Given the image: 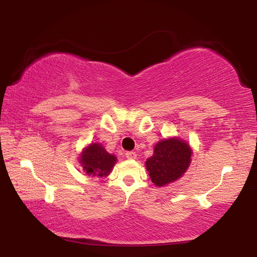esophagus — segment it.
Returning a JSON list of instances; mask_svg holds the SVG:
<instances>
[{
	"label": "esophagus",
	"instance_id": "esophagus-1",
	"mask_svg": "<svg viewBox=\"0 0 257 257\" xmlns=\"http://www.w3.org/2000/svg\"><path fill=\"white\" fill-rule=\"evenodd\" d=\"M125 158L128 160H135L137 158V154L135 153V152H127V153H125Z\"/></svg>",
	"mask_w": 257,
	"mask_h": 257
}]
</instances>
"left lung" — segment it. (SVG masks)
Returning a JSON list of instances; mask_svg holds the SVG:
<instances>
[{"instance_id": "8db88e82", "label": "left lung", "mask_w": 257, "mask_h": 257, "mask_svg": "<svg viewBox=\"0 0 257 257\" xmlns=\"http://www.w3.org/2000/svg\"><path fill=\"white\" fill-rule=\"evenodd\" d=\"M190 146L185 141L171 137L159 142L154 154L146 160V170L155 186L162 187L179 179L191 162Z\"/></svg>"}]
</instances>
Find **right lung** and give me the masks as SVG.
I'll return each instance as SVG.
<instances>
[{"label": "right lung", "instance_id": "right-lung-1", "mask_svg": "<svg viewBox=\"0 0 257 257\" xmlns=\"http://www.w3.org/2000/svg\"><path fill=\"white\" fill-rule=\"evenodd\" d=\"M79 162L87 175L102 178L110 175L116 158L107 153L99 143H92L81 152Z\"/></svg>", "mask_w": 257, "mask_h": 257}]
</instances>
